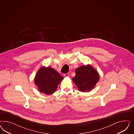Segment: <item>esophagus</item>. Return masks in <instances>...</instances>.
<instances>
[{"mask_svg":"<svg viewBox=\"0 0 134 134\" xmlns=\"http://www.w3.org/2000/svg\"><path fill=\"white\" fill-rule=\"evenodd\" d=\"M64 77H69V73H66V74H64Z\"/></svg>","mask_w":134,"mask_h":134,"instance_id":"obj_1","label":"esophagus"}]
</instances>
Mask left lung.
<instances>
[{"label":"left lung","instance_id":"8db88e82","mask_svg":"<svg viewBox=\"0 0 134 134\" xmlns=\"http://www.w3.org/2000/svg\"><path fill=\"white\" fill-rule=\"evenodd\" d=\"M76 76L72 79L80 91L89 92L99 80V75L90 65L82 66L75 70Z\"/></svg>","mask_w":134,"mask_h":134}]
</instances>
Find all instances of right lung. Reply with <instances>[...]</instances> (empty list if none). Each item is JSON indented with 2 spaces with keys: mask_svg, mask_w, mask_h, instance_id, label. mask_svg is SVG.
Listing matches in <instances>:
<instances>
[{
  "mask_svg": "<svg viewBox=\"0 0 134 134\" xmlns=\"http://www.w3.org/2000/svg\"><path fill=\"white\" fill-rule=\"evenodd\" d=\"M63 79V77L52 68L42 67L37 73L34 82L41 92L51 95L55 92Z\"/></svg>",
  "mask_w": 134,
  "mask_h": 134,
  "instance_id": "add662e5",
  "label": "right lung"
}]
</instances>
